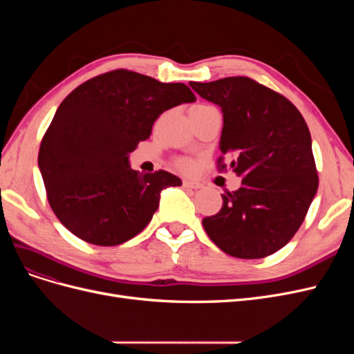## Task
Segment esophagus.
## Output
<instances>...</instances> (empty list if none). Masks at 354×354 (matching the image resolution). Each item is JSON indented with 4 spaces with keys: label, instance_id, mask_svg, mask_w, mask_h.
Returning a JSON list of instances; mask_svg holds the SVG:
<instances>
[{
    "label": "esophagus",
    "instance_id": "esophagus-1",
    "mask_svg": "<svg viewBox=\"0 0 354 354\" xmlns=\"http://www.w3.org/2000/svg\"><path fill=\"white\" fill-rule=\"evenodd\" d=\"M183 186L186 189H190V190H198V189L202 187L199 181H194V180H183Z\"/></svg>",
    "mask_w": 354,
    "mask_h": 354
}]
</instances>
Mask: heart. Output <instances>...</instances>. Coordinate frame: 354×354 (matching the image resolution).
I'll use <instances>...</instances> for the list:
<instances>
[{
  "instance_id": "obj_1",
  "label": "heart",
  "mask_w": 354,
  "mask_h": 354,
  "mask_svg": "<svg viewBox=\"0 0 354 354\" xmlns=\"http://www.w3.org/2000/svg\"><path fill=\"white\" fill-rule=\"evenodd\" d=\"M198 106H205V104H198ZM177 165H178V168H180V169L187 171V173H189V171L194 169V167H195V164L192 162L190 159H180L178 162H177Z\"/></svg>"
}]
</instances>
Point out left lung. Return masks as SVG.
Segmentation results:
<instances>
[{"instance_id": "left-lung-1", "label": "left lung", "mask_w": 354, "mask_h": 354, "mask_svg": "<svg viewBox=\"0 0 354 354\" xmlns=\"http://www.w3.org/2000/svg\"><path fill=\"white\" fill-rule=\"evenodd\" d=\"M223 112L220 151L242 186L221 195L218 214L202 220L209 239L236 259H263L292 239L319 178L303 115L282 94L248 77L189 82ZM218 169L226 168L223 156Z\"/></svg>"}]
</instances>
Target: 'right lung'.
<instances>
[{
  "label": "right lung",
  "mask_w": 354,
  "mask_h": 354,
  "mask_svg": "<svg viewBox=\"0 0 354 354\" xmlns=\"http://www.w3.org/2000/svg\"><path fill=\"white\" fill-rule=\"evenodd\" d=\"M186 84H164L116 69L94 77L63 100L39 146L38 167L56 217L80 239L115 246L140 233L160 192L181 186L164 169L142 174L128 162L158 116L194 103Z\"/></svg>",
  "instance_id": "add662e5"
}]
</instances>
